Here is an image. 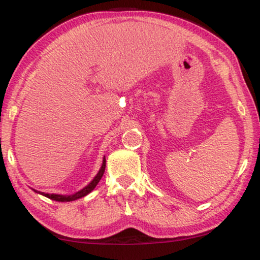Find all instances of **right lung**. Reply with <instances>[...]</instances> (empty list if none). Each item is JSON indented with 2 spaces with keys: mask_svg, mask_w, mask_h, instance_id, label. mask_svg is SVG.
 I'll list each match as a JSON object with an SVG mask.
<instances>
[{
  "mask_svg": "<svg viewBox=\"0 0 260 260\" xmlns=\"http://www.w3.org/2000/svg\"><path fill=\"white\" fill-rule=\"evenodd\" d=\"M105 166H106V159H105V156L104 158H103V163H102V167L101 169H99V172L97 173V175L93 177V180L91 181L90 183L86 184L83 189L76 191L74 194H70V195H62V194H48V193H42V191H39V190H35L33 189L35 193L38 194H41L44 195V197L51 199V200H54V201H59V202H70V201H74V200H78V199L80 198H84L86 197L87 194H90L92 190L94 189L95 186H97L99 181L103 177V174L105 172Z\"/></svg>",
  "mask_w": 260,
  "mask_h": 260,
  "instance_id": "1",
  "label": "right lung"
}]
</instances>
